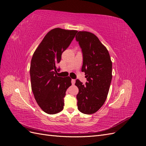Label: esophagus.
<instances>
[{"mask_svg": "<svg viewBox=\"0 0 146 146\" xmlns=\"http://www.w3.org/2000/svg\"><path fill=\"white\" fill-rule=\"evenodd\" d=\"M75 82H76V80H73V79L72 80V84H75Z\"/></svg>", "mask_w": 146, "mask_h": 146, "instance_id": "1", "label": "esophagus"}]
</instances>
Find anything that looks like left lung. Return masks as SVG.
<instances>
[{"instance_id": "obj_1", "label": "left lung", "mask_w": 146, "mask_h": 146, "mask_svg": "<svg viewBox=\"0 0 146 146\" xmlns=\"http://www.w3.org/2000/svg\"><path fill=\"white\" fill-rule=\"evenodd\" d=\"M83 56L81 71L87 83L76 80L79 92L78 109L84 114L94 113L106 102L112 78V62L107 48L92 33L79 31L76 36Z\"/></svg>"}]
</instances>
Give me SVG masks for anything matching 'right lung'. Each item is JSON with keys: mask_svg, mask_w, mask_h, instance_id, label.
<instances>
[{"mask_svg": "<svg viewBox=\"0 0 146 146\" xmlns=\"http://www.w3.org/2000/svg\"><path fill=\"white\" fill-rule=\"evenodd\" d=\"M77 32L59 28L52 29L33 54L29 70L32 91L40 109L48 114L57 113L63 109V98L72 79L60 77L57 65Z\"/></svg>", "mask_w": 146, "mask_h": 146, "instance_id": "right-lung-1", "label": "right lung"}]
</instances>
